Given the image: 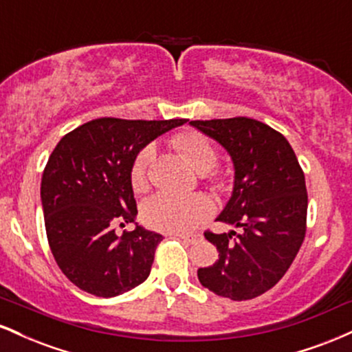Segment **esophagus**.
I'll use <instances>...</instances> for the list:
<instances>
[{
    "label": "esophagus",
    "instance_id": "obj_1",
    "mask_svg": "<svg viewBox=\"0 0 352 352\" xmlns=\"http://www.w3.org/2000/svg\"><path fill=\"white\" fill-rule=\"evenodd\" d=\"M182 238L184 241H187V243H195L197 240H199V235H185V233H182V235H175Z\"/></svg>",
    "mask_w": 352,
    "mask_h": 352
}]
</instances>
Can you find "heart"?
I'll return each mask as SVG.
<instances>
[{"label": "heart", "mask_w": 352, "mask_h": 352, "mask_svg": "<svg viewBox=\"0 0 352 352\" xmlns=\"http://www.w3.org/2000/svg\"><path fill=\"white\" fill-rule=\"evenodd\" d=\"M173 145L182 152L197 170L207 172L218 162V151L215 144L195 131L182 132L173 139ZM155 155L152 144L145 145L137 153L131 168V184L135 192H144L148 184V165ZM208 182L215 188L227 187V175L220 170H212ZM212 213V204L199 193L192 195H175V193L160 192L145 200L142 207V218L153 230L165 233H187L200 225Z\"/></svg>", "instance_id": "b5f03b06"}]
</instances>
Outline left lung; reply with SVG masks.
<instances>
[{
    "label": "left lung",
    "instance_id": "8db88e82",
    "mask_svg": "<svg viewBox=\"0 0 352 352\" xmlns=\"http://www.w3.org/2000/svg\"><path fill=\"white\" fill-rule=\"evenodd\" d=\"M218 140L235 164V188L218 221L243 232L213 233L218 260L199 280L218 296L253 300L285 276L306 235L308 192L293 147L281 132L250 117L192 120Z\"/></svg>",
    "mask_w": 352,
    "mask_h": 352
}]
</instances>
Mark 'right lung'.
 <instances>
[{"mask_svg":"<svg viewBox=\"0 0 352 352\" xmlns=\"http://www.w3.org/2000/svg\"><path fill=\"white\" fill-rule=\"evenodd\" d=\"M187 122L100 117L67 132L43 172L47 243L72 285L96 296H119L147 280L162 235L137 227L131 168L157 135Z\"/></svg>","mask_w":352,"mask_h":352,"instance_id":"right-lung-1","label":"right lung"}]
</instances>
